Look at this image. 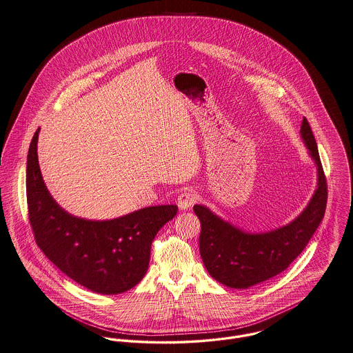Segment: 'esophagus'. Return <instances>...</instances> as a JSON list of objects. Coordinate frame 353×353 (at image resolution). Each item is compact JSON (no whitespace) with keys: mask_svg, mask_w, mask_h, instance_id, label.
<instances>
[{"mask_svg":"<svg viewBox=\"0 0 353 353\" xmlns=\"http://www.w3.org/2000/svg\"><path fill=\"white\" fill-rule=\"evenodd\" d=\"M195 199H196L195 194L190 192V190H186V192H182V194L178 196L176 203H178V206H179L181 210H188V209H190L192 205H194Z\"/></svg>","mask_w":353,"mask_h":353,"instance_id":"esophagus-1","label":"esophagus"}]
</instances>
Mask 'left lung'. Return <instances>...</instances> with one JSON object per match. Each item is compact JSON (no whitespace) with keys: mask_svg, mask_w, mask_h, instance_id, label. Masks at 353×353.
Listing matches in <instances>:
<instances>
[{"mask_svg":"<svg viewBox=\"0 0 353 353\" xmlns=\"http://www.w3.org/2000/svg\"><path fill=\"white\" fill-rule=\"evenodd\" d=\"M301 139L317 168V186L305 209L289 224L248 232L213 213L205 205H194L201 223L199 254L213 279L230 289H248L285 271L319 228L326 208L327 188L314 134L303 119Z\"/></svg>","mask_w":353,"mask_h":353,"instance_id":"8db88e82","label":"left lung"}]
</instances>
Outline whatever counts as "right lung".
<instances>
[{"label":"right lung","mask_w":353,"mask_h":353,"mask_svg":"<svg viewBox=\"0 0 353 353\" xmlns=\"http://www.w3.org/2000/svg\"><path fill=\"white\" fill-rule=\"evenodd\" d=\"M33 134L27 158L30 223L39 248L63 274L97 294L134 288L148 270L151 244L161 226L176 216V205H158L112 220L70 214L50 194L40 171Z\"/></svg>","instance_id":"obj_1"}]
</instances>
